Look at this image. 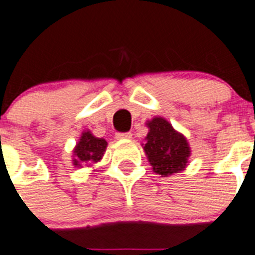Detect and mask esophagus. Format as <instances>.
<instances>
[{
  "instance_id": "esophagus-1",
  "label": "esophagus",
  "mask_w": 255,
  "mask_h": 255,
  "mask_svg": "<svg viewBox=\"0 0 255 255\" xmlns=\"http://www.w3.org/2000/svg\"><path fill=\"white\" fill-rule=\"evenodd\" d=\"M116 137L118 139H130L132 138V133L126 132V133H117Z\"/></svg>"
}]
</instances>
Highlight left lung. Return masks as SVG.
<instances>
[{"label":"left lung","instance_id":"left-lung-1","mask_svg":"<svg viewBox=\"0 0 255 255\" xmlns=\"http://www.w3.org/2000/svg\"><path fill=\"white\" fill-rule=\"evenodd\" d=\"M147 136L142 143L153 173L170 176L185 170L189 165L190 146L187 137L178 132L162 117H153L146 122Z\"/></svg>","mask_w":255,"mask_h":255}]
</instances>
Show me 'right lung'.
<instances>
[{
	"instance_id": "1",
	"label": "right lung",
	"mask_w": 255,
	"mask_h": 255,
	"mask_svg": "<svg viewBox=\"0 0 255 255\" xmlns=\"http://www.w3.org/2000/svg\"><path fill=\"white\" fill-rule=\"evenodd\" d=\"M108 142L104 138L95 137L90 130H84L72 150V164L75 167L94 166L99 162L107 150Z\"/></svg>"
}]
</instances>
